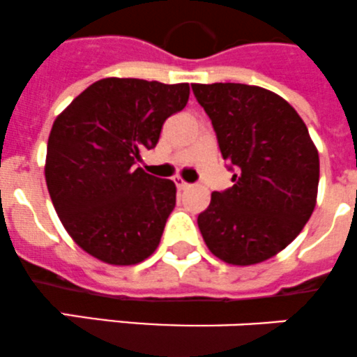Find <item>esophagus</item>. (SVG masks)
Masks as SVG:
<instances>
[{
	"label": "esophagus",
	"mask_w": 357,
	"mask_h": 357,
	"mask_svg": "<svg viewBox=\"0 0 357 357\" xmlns=\"http://www.w3.org/2000/svg\"><path fill=\"white\" fill-rule=\"evenodd\" d=\"M174 183H176V186H178L179 190H186V188H190V186H192V185H190V183L183 181L181 178H176V179H174Z\"/></svg>",
	"instance_id": "34e87169"
}]
</instances>
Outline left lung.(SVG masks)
Listing matches in <instances>:
<instances>
[{
	"label": "left lung",
	"mask_w": 357,
	"mask_h": 357,
	"mask_svg": "<svg viewBox=\"0 0 357 357\" xmlns=\"http://www.w3.org/2000/svg\"><path fill=\"white\" fill-rule=\"evenodd\" d=\"M216 132L234 186L213 192L199 214L207 248L231 265L278 255L302 231L316 207L319 155L289 102L261 86L193 83Z\"/></svg>",
	"instance_id": "8db88e82"
}]
</instances>
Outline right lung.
<instances>
[{"instance_id": "1", "label": "right lung", "mask_w": 357, "mask_h": 357, "mask_svg": "<svg viewBox=\"0 0 357 357\" xmlns=\"http://www.w3.org/2000/svg\"><path fill=\"white\" fill-rule=\"evenodd\" d=\"M188 96V83L105 78L55 119L45 179L62 225L89 255L134 265L157 249L176 185L134 165Z\"/></svg>"}]
</instances>
